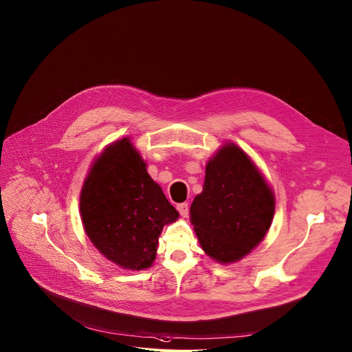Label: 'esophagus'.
<instances>
[{
    "label": "esophagus",
    "instance_id": "1",
    "mask_svg": "<svg viewBox=\"0 0 352 352\" xmlns=\"http://www.w3.org/2000/svg\"><path fill=\"white\" fill-rule=\"evenodd\" d=\"M177 210H179L182 217H188V214H189V204L188 203L177 204Z\"/></svg>",
    "mask_w": 352,
    "mask_h": 352
}]
</instances>
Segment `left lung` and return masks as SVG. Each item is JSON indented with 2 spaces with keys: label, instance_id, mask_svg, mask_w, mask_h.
Here are the masks:
<instances>
[{
  "label": "left lung",
  "instance_id": "1",
  "mask_svg": "<svg viewBox=\"0 0 352 352\" xmlns=\"http://www.w3.org/2000/svg\"><path fill=\"white\" fill-rule=\"evenodd\" d=\"M276 212V196L253 159L226 142L206 164L203 190L190 206V221L203 252L232 264L264 240Z\"/></svg>",
  "mask_w": 352,
  "mask_h": 352
}]
</instances>
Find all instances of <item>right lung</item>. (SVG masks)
Masks as SVG:
<instances>
[{
	"instance_id": "add662e5",
	"label": "right lung",
	"mask_w": 352,
	"mask_h": 352,
	"mask_svg": "<svg viewBox=\"0 0 352 352\" xmlns=\"http://www.w3.org/2000/svg\"><path fill=\"white\" fill-rule=\"evenodd\" d=\"M131 138H122L92 162L79 197L84 230L95 249L125 270L153 265L164 224L177 210L149 176Z\"/></svg>"
}]
</instances>
